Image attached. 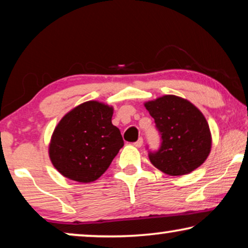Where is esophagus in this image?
I'll list each match as a JSON object with an SVG mask.
<instances>
[{"label": "esophagus", "mask_w": 248, "mask_h": 248, "mask_svg": "<svg viewBox=\"0 0 248 248\" xmlns=\"http://www.w3.org/2000/svg\"><path fill=\"white\" fill-rule=\"evenodd\" d=\"M142 144H143V139H142V138H139L138 141L134 142V145H135V147H137V148H140Z\"/></svg>", "instance_id": "obj_1"}]
</instances>
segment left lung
<instances>
[{"label": "left lung", "mask_w": 248, "mask_h": 248, "mask_svg": "<svg viewBox=\"0 0 248 248\" xmlns=\"http://www.w3.org/2000/svg\"><path fill=\"white\" fill-rule=\"evenodd\" d=\"M161 137L151 164L165 174L182 176L200 167L211 150V133L203 114L188 100L167 94L144 104Z\"/></svg>", "instance_id": "8db88e82"}]
</instances>
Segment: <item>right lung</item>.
I'll return each mask as SVG.
<instances>
[{
  "mask_svg": "<svg viewBox=\"0 0 248 248\" xmlns=\"http://www.w3.org/2000/svg\"><path fill=\"white\" fill-rule=\"evenodd\" d=\"M113 107L87 101L69 111L54 130L49 158L64 177L80 183L100 177L124 145L111 124Z\"/></svg>",
  "mask_w": 248,
  "mask_h": 248,
  "instance_id": "add662e5",
  "label": "right lung"
}]
</instances>
